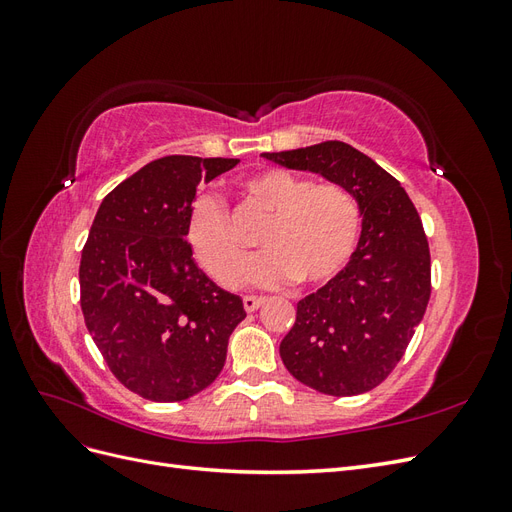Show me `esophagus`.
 Masks as SVG:
<instances>
[{
	"mask_svg": "<svg viewBox=\"0 0 512 512\" xmlns=\"http://www.w3.org/2000/svg\"><path fill=\"white\" fill-rule=\"evenodd\" d=\"M265 303V299L262 297H243V307L245 312H256V309Z\"/></svg>",
	"mask_w": 512,
	"mask_h": 512,
	"instance_id": "1",
	"label": "esophagus"
}]
</instances>
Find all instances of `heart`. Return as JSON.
<instances>
[{"label": "heart", "instance_id": "b5f03b06", "mask_svg": "<svg viewBox=\"0 0 512 512\" xmlns=\"http://www.w3.org/2000/svg\"><path fill=\"white\" fill-rule=\"evenodd\" d=\"M243 192L273 213L260 235L265 252L250 262L247 282L262 288H280L292 280L318 286L348 265L361 235V209L344 185L314 183L284 168H267L247 177ZM188 243L220 284L239 282L245 250L220 198L203 194L194 200Z\"/></svg>", "mask_w": 512, "mask_h": 512}]
</instances>
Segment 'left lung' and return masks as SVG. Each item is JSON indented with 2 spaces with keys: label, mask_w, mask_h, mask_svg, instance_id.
I'll list each match as a JSON object with an SVG mask.
<instances>
[{
  "label": "left lung",
  "mask_w": 512,
  "mask_h": 512,
  "mask_svg": "<svg viewBox=\"0 0 512 512\" xmlns=\"http://www.w3.org/2000/svg\"><path fill=\"white\" fill-rule=\"evenodd\" d=\"M262 158L344 185L359 203V245L333 280L297 303L280 356L309 389L367 393L395 369L425 316L431 258L421 218L395 177L342 141Z\"/></svg>",
  "instance_id": "1"
}]
</instances>
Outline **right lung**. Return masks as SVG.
<instances>
[{
	"mask_svg": "<svg viewBox=\"0 0 512 512\" xmlns=\"http://www.w3.org/2000/svg\"><path fill=\"white\" fill-rule=\"evenodd\" d=\"M237 158L166 156L106 194L83 247L87 331L113 376L149 401H183L220 376L241 297L198 269L188 215L200 181Z\"/></svg>",
	"mask_w": 512,
	"mask_h": 512,
	"instance_id": "right-lung-1",
	"label": "right lung"
}]
</instances>
